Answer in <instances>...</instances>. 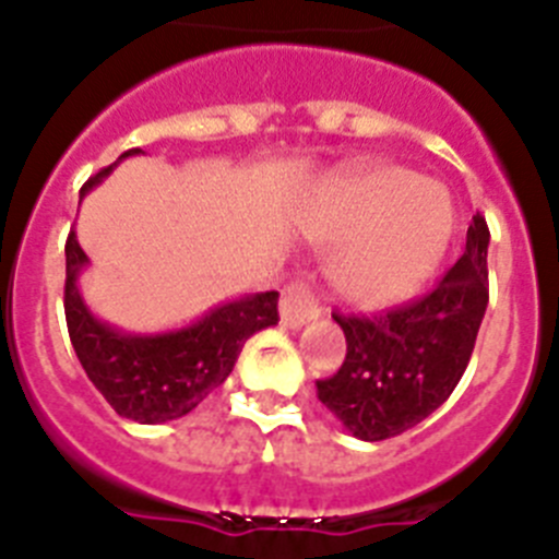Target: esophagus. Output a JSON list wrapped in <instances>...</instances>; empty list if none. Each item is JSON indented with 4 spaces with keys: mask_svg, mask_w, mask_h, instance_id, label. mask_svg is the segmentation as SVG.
Here are the masks:
<instances>
[{
    "mask_svg": "<svg viewBox=\"0 0 559 559\" xmlns=\"http://www.w3.org/2000/svg\"><path fill=\"white\" fill-rule=\"evenodd\" d=\"M280 313H283L285 328H302V324L313 322L322 316L319 299L305 283H290L283 288V299H280Z\"/></svg>",
    "mask_w": 559,
    "mask_h": 559,
    "instance_id": "esophagus-1",
    "label": "esophagus"
}]
</instances>
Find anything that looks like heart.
<instances>
[{"label": "heart", "mask_w": 559, "mask_h": 559, "mask_svg": "<svg viewBox=\"0 0 559 559\" xmlns=\"http://www.w3.org/2000/svg\"><path fill=\"white\" fill-rule=\"evenodd\" d=\"M456 212L448 190L406 167L378 165L341 181L330 204L341 290L364 308H389L426 283L451 243Z\"/></svg>", "instance_id": "heart-1"}]
</instances>
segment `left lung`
<instances>
[{
  "mask_svg": "<svg viewBox=\"0 0 559 559\" xmlns=\"http://www.w3.org/2000/svg\"><path fill=\"white\" fill-rule=\"evenodd\" d=\"M490 229L473 215L456 265L414 302L374 316H341L347 355L316 394L364 442L397 437L437 412L471 364L484 310Z\"/></svg>",
  "mask_w": 559,
  "mask_h": 559,
  "instance_id": "8db88e82",
  "label": "left lung"
}]
</instances>
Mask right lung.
I'll return each mask as SVG.
<instances>
[{"label":"right lung","instance_id":"obj_1","mask_svg":"<svg viewBox=\"0 0 559 559\" xmlns=\"http://www.w3.org/2000/svg\"><path fill=\"white\" fill-rule=\"evenodd\" d=\"M136 153H142L140 147H131L120 159ZM111 167L92 176L81 187V199L106 179ZM86 263L75 231H69L67 285H63L69 338L81 367L86 369L97 392L108 400V406L120 417L142 426H156L190 414L229 378L246 338L280 322L276 313L280 294L265 290L218 305L195 324L173 333H120L92 316V310L83 305L78 274Z\"/></svg>","mask_w":559,"mask_h":559}]
</instances>
